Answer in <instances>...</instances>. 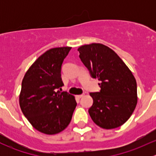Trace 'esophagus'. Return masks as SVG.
Here are the masks:
<instances>
[{"instance_id":"obj_1","label":"esophagus","mask_w":156,"mask_h":156,"mask_svg":"<svg viewBox=\"0 0 156 156\" xmlns=\"http://www.w3.org/2000/svg\"><path fill=\"white\" fill-rule=\"evenodd\" d=\"M84 96V94H80V95H78L77 97H78V98H81V97H83Z\"/></svg>"}]
</instances>
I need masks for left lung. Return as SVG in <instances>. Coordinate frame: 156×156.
Returning a JSON list of instances; mask_svg holds the SVG:
<instances>
[{
	"label": "left lung",
	"instance_id": "obj_1",
	"mask_svg": "<svg viewBox=\"0 0 156 156\" xmlns=\"http://www.w3.org/2000/svg\"><path fill=\"white\" fill-rule=\"evenodd\" d=\"M78 50L91 76L100 81V92L90 94L94 100L88 111L91 119L103 129L122 126L137 103L136 81L131 71L114 50L104 44L82 45Z\"/></svg>",
	"mask_w": 156,
	"mask_h": 156
}]
</instances>
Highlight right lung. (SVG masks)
<instances>
[{
    "mask_svg": "<svg viewBox=\"0 0 156 156\" xmlns=\"http://www.w3.org/2000/svg\"><path fill=\"white\" fill-rule=\"evenodd\" d=\"M71 47L51 48L29 67L22 81L20 106L32 127L53 135L66 128L77 103L73 95L56 89L63 86L61 66Z\"/></svg>",
    "mask_w": 156,
    "mask_h": 156,
    "instance_id": "1",
    "label": "right lung"
}]
</instances>
